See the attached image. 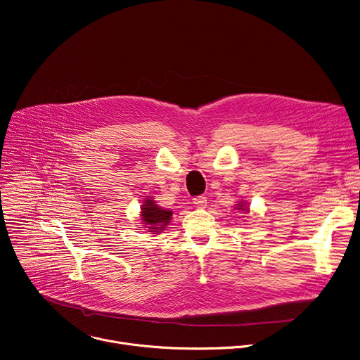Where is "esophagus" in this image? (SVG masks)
Masks as SVG:
<instances>
[{"instance_id":"obj_1","label":"esophagus","mask_w":360,"mask_h":360,"mask_svg":"<svg viewBox=\"0 0 360 360\" xmlns=\"http://www.w3.org/2000/svg\"><path fill=\"white\" fill-rule=\"evenodd\" d=\"M192 202L197 208H205L207 207V197H204V195H200V197H195L192 200Z\"/></svg>"}]
</instances>
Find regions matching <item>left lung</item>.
<instances>
[{
  "label": "left lung",
  "mask_w": 360,
  "mask_h": 360,
  "mask_svg": "<svg viewBox=\"0 0 360 360\" xmlns=\"http://www.w3.org/2000/svg\"><path fill=\"white\" fill-rule=\"evenodd\" d=\"M237 211H244V214H248L250 212V207H248V202H245L244 200H238L237 204H236V208Z\"/></svg>",
  "instance_id": "8db88e82"
}]
</instances>
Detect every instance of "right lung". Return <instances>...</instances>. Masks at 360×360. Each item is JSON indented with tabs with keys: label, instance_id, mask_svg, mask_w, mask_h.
Here are the masks:
<instances>
[{
	"label": "right lung",
	"instance_id": "right-lung-1",
	"mask_svg": "<svg viewBox=\"0 0 360 360\" xmlns=\"http://www.w3.org/2000/svg\"><path fill=\"white\" fill-rule=\"evenodd\" d=\"M172 210L158 205L153 198L146 197L145 200H142L139 219L149 234L158 236L160 231L165 230L172 219Z\"/></svg>",
	"mask_w": 360,
	"mask_h": 360
}]
</instances>
